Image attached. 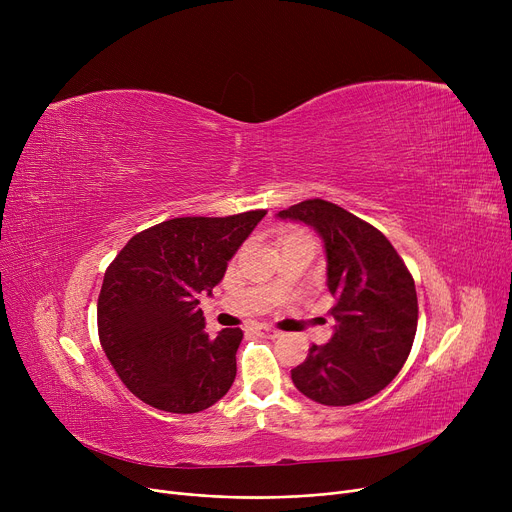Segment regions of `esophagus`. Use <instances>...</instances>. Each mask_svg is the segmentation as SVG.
I'll list each match as a JSON object with an SVG mask.
<instances>
[{"label": "esophagus", "mask_w": 512, "mask_h": 512, "mask_svg": "<svg viewBox=\"0 0 512 512\" xmlns=\"http://www.w3.org/2000/svg\"><path fill=\"white\" fill-rule=\"evenodd\" d=\"M255 330V334H259V336H265V338H278L280 336V332L278 330H274V328H270V326H255L253 328Z\"/></svg>", "instance_id": "esophagus-1"}]
</instances>
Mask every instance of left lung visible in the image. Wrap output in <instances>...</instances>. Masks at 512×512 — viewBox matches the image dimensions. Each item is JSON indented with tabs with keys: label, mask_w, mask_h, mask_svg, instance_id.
Here are the masks:
<instances>
[{
	"label": "left lung",
	"mask_w": 512,
	"mask_h": 512,
	"mask_svg": "<svg viewBox=\"0 0 512 512\" xmlns=\"http://www.w3.org/2000/svg\"><path fill=\"white\" fill-rule=\"evenodd\" d=\"M303 222L324 240L334 334L313 344L290 378L307 398L348 407L384 390L405 365L417 332V292L411 272L390 240L324 199H309L278 213Z\"/></svg>",
	"instance_id": "left-lung-1"
}]
</instances>
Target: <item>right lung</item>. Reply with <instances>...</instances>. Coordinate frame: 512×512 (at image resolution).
I'll return each instance as SVG.
<instances>
[{
	"mask_svg": "<svg viewBox=\"0 0 512 512\" xmlns=\"http://www.w3.org/2000/svg\"><path fill=\"white\" fill-rule=\"evenodd\" d=\"M265 213L161 222L134 234L105 270L99 342L124 386L149 407L199 413L230 390L242 330L209 338L199 294L222 282Z\"/></svg>",
	"mask_w": 512,
	"mask_h": 512,
	"instance_id": "obj_1",
	"label": "right lung"
}]
</instances>
